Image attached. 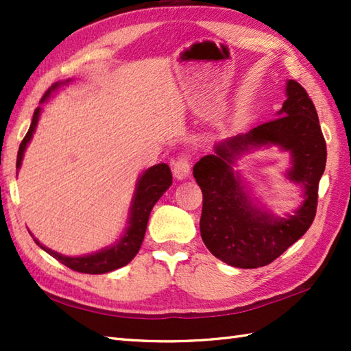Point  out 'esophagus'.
Masks as SVG:
<instances>
[{
    "label": "esophagus",
    "mask_w": 351,
    "mask_h": 351,
    "mask_svg": "<svg viewBox=\"0 0 351 351\" xmlns=\"http://www.w3.org/2000/svg\"><path fill=\"white\" fill-rule=\"evenodd\" d=\"M171 170L176 180H185L190 175V156L187 154H182L171 164Z\"/></svg>",
    "instance_id": "1"
}]
</instances>
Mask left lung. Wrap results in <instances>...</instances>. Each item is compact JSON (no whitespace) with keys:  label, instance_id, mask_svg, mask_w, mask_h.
Masks as SVG:
<instances>
[{"label":"left lung","instance_id":"1","mask_svg":"<svg viewBox=\"0 0 351 351\" xmlns=\"http://www.w3.org/2000/svg\"><path fill=\"white\" fill-rule=\"evenodd\" d=\"M287 101L279 117L247 134L215 146L200 158L193 175L204 195L200 235L215 258L232 267L258 268L273 263L311 228L318 204V184L326 167V140L314 102L294 80L287 84ZM279 144L293 155L291 180L305 187V202L294 216L278 219L248 202L230 164L253 145Z\"/></svg>","mask_w":351,"mask_h":351}]
</instances>
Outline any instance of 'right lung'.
I'll use <instances>...</instances> for the list:
<instances>
[{
	"label": "right lung",
	"instance_id": "right-lung-1",
	"mask_svg": "<svg viewBox=\"0 0 351 351\" xmlns=\"http://www.w3.org/2000/svg\"><path fill=\"white\" fill-rule=\"evenodd\" d=\"M57 87H58V83L52 86L51 88H48V92L43 95L40 102L47 99L51 95V92L56 90ZM39 113H40V108H36L32 125H29V130L19 145L18 158H16L18 169L21 166L22 156H24V151L28 145V141L33 137V132L37 125V119H39ZM170 185H171V171L167 164H158V166L151 167L141 175L140 181L137 182L136 196H134V202L131 208L128 230H126V234L123 235L122 240L116 245H113V247L104 249L88 256L69 258V256H63L57 252H52L48 247H43V245L37 240L34 241L39 244L45 252L49 253L51 256H54L57 261H60L63 265L69 267L71 270L87 273V274H102V273L113 271L116 268H121L128 263H131L134 256L138 253L140 245L143 243L146 228H147L149 214H151L156 200L162 196V193L166 191Z\"/></svg>",
	"mask_w": 351,
	"mask_h": 351
}]
</instances>
